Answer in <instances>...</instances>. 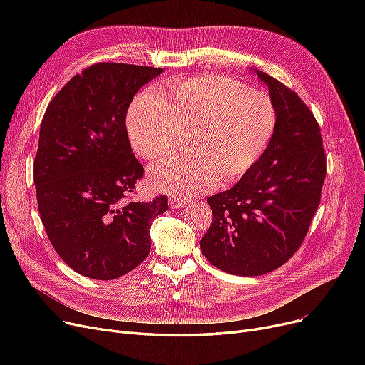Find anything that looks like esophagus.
Instances as JSON below:
<instances>
[{
    "mask_svg": "<svg viewBox=\"0 0 365 365\" xmlns=\"http://www.w3.org/2000/svg\"><path fill=\"white\" fill-rule=\"evenodd\" d=\"M168 204H170L171 208H182V207H185V205L187 204V201H186L185 198H182V197L171 195V197L168 198Z\"/></svg>",
    "mask_w": 365,
    "mask_h": 365,
    "instance_id": "34e87169",
    "label": "esophagus"
}]
</instances>
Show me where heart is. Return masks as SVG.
<instances>
[{
    "label": "heart",
    "mask_w": 365,
    "mask_h": 365,
    "mask_svg": "<svg viewBox=\"0 0 365 365\" xmlns=\"http://www.w3.org/2000/svg\"><path fill=\"white\" fill-rule=\"evenodd\" d=\"M277 128V109L263 91L225 76H197L171 84L165 99L140 93L127 113L133 149L161 160L189 136L194 153L171 157L150 168L149 182L178 197L204 194L219 179L242 178L262 158Z\"/></svg>",
    "instance_id": "heart-1"
}]
</instances>
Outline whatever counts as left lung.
<instances>
[{
  "label": "left lung",
  "mask_w": 365,
  "mask_h": 365,
  "mask_svg": "<svg viewBox=\"0 0 365 365\" xmlns=\"http://www.w3.org/2000/svg\"><path fill=\"white\" fill-rule=\"evenodd\" d=\"M277 128L256 165L235 186L208 197L213 223L201 240L217 269L259 277L289 260L308 232L325 179L319 125L299 96L262 71Z\"/></svg>",
  "instance_id": "left-lung-1"
}]
</instances>
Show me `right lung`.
I'll list each match as a JSON object with an SVG mask.
<instances>
[{
    "instance_id": "add662e5",
    "label": "right lung",
    "mask_w": 365,
    "mask_h": 365,
    "mask_svg": "<svg viewBox=\"0 0 365 365\" xmlns=\"http://www.w3.org/2000/svg\"><path fill=\"white\" fill-rule=\"evenodd\" d=\"M163 68L96 63L75 75L47 106L34 161L38 210L54 250L93 279H115L150 250V223L167 197L125 202L143 167L127 136L125 115Z\"/></svg>"
}]
</instances>
